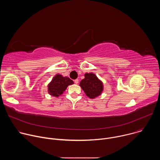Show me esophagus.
I'll return each instance as SVG.
<instances>
[{"mask_svg":"<svg viewBox=\"0 0 160 160\" xmlns=\"http://www.w3.org/2000/svg\"><path fill=\"white\" fill-rule=\"evenodd\" d=\"M78 79H76V80H74V82H75V83H76V84H77V83H78Z\"/></svg>","mask_w":160,"mask_h":160,"instance_id":"1","label":"esophagus"}]
</instances>
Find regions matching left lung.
Instances as JSON below:
<instances>
[{
	"instance_id": "1",
	"label": "left lung",
	"mask_w": 160,
	"mask_h": 160,
	"mask_svg": "<svg viewBox=\"0 0 160 160\" xmlns=\"http://www.w3.org/2000/svg\"><path fill=\"white\" fill-rule=\"evenodd\" d=\"M86 95L91 99L100 95L103 90L102 83L94 73H85L80 84Z\"/></svg>"
}]
</instances>
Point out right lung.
<instances>
[{
    "label": "right lung",
    "instance_id": "obj_1",
    "mask_svg": "<svg viewBox=\"0 0 160 160\" xmlns=\"http://www.w3.org/2000/svg\"><path fill=\"white\" fill-rule=\"evenodd\" d=\"M73 83V82L68 77H63L61 75H57L48 85L49 93L53 96L58 97L63 93L68 85Z\"/></svg>",
    "mask_w": 160,
    "mask_h": 160
}]
</instances>
